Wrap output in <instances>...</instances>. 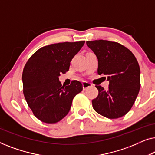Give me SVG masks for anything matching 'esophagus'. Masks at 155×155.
Instances as JSON below:
<instances>
[{"label":"esophagus","instance_id":"1","mask_svg":"<svg viewBox=\"0 0 155 155\" xmlns=\"http://www.w3.org/2000/svg\"><path fill=\"white\" fill-rule=\"evenodd\" d=\"M92 84L88 82H82V87H83V90H86V89L90 87H92Z\"/></svg>","mask_w":155,"mask_h":155}]
</instances>
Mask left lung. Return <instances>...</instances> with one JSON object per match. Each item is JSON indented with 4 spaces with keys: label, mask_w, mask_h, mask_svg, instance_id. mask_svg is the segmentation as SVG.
<instances>
[{
    "label": "left lung",
    "mask_w": 155,
    "mask_h": 155,
    "mask_svg": "<svg viewBox=\"0 0 155 155\" xmlns=\"http://www.w3.org/2000/svg\"><path fill=\"white\" fill-rule=\"evenodd\" d=\"M86 44L98 59V74L107 76L109 82L108 90L95 86L99 94L92 100V107L108 118L122 117L132 108L140 88L137 59L130 50L117 42L95 40Z\"/></svg>",
    "instance_id": "8db88e82"
}]
</instances>
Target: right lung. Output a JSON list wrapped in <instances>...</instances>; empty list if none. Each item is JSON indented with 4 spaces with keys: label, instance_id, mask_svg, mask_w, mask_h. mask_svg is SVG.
I'll list each match as a JSON object with an SVG mask.
<instances>
[{
    "label": "right lung",
    "instance_id": "1",
    "mask_svg": "<svg viewBox=\"0 0 155 155\" xmlns=\"http://www.w3.org/2000/svg\"><path fill=\"white\" fill-rule=\"evenodd\" d=\"M84 42L45 46L27 61L22 73L23 93L34 115L41 121H60L68 114L75 95L82 90V84L78 80L68 86L62 85L59 76L68 71L71 60Z\"/></svg>",
    "mask_w": 155,
    "mask_h": 155
}]
</instances>
